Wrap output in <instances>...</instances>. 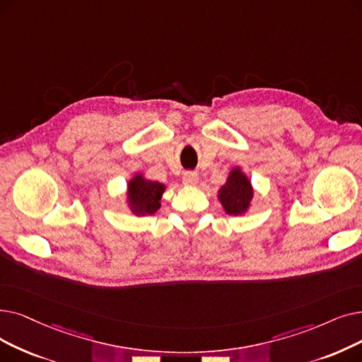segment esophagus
<instances>
[{"label":"esophagus","mask_w":362,"mask_h":362,"mask_svg":"<svg viewBox=\"0 0 362 362\" xmlns=\"http://www.w3.org/2000/svg\"><path fill=\"white\" fill-rule=\"evenodd\" d=\"M183 183L187 186H194L198 183V175L195 171H186L183 173Z\"/></svg>","instance_id":"obj_1"}]
</instances>
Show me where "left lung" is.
<instances>
[{
    "instance_id": "obj_1",
    "label": "left lung",
    "mask_w": 362,
    "mask_h": 362,
    "mask_svg": "<svg viewBox=\"0 0 362 362\" xmlns=\"http://www.w3.org/2000/svg\"><path fill=\"white\" fill-rule=\"evenodd\" d=\"M253 198V189L240 168L230 171L228 182L220 187L218 199L228 214H243Z\"/></svg>"
}]
</instances>
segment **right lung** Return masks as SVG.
I'll return each instance as SVG.
<instances>
[{
    "label": "right lung",
    "mask_w": 362,
    "mask_h": 362,
    "mask_svg": "<svg viewBox=\"0 0 362 362\" xmlns=\"http://www.w3.org/2000/svg\"><path fill=\"white\" fill-rule=\"evenodd\" d=\"M164 189V185L160 182H152L142 176H136L129 183V201L133 213L137 216L153 214L160 209V199Z\"/></svg>",
    "instance_id": "1"
}]
</instances>
